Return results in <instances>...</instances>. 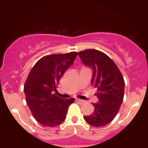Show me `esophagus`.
<instances>
[{"instance_id":"esophagus-1","label":"esophagus","mask_w":148,"mask_h":148,"mask_svg":"<svg viewBox=\"0 0 148 148\" xmlns=\"http://www.w3.org/2000/svg\"><path fill=\"white\" fill-rule=\"evenodd\" d=\"M76 101H78V102H79V103H85V101H84V100L80 99H76Z\"/></svg>"}]
</instances>
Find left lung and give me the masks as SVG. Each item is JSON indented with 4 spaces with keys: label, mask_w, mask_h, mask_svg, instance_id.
I'll return each mask as SVG.
<instances>
[{
    "label": "left lung",
    "mask_w": 148,
    "mask_h": 148,
    "mask_svg": "<svg viewBox=\"0 0 148 148\" xmlns=\"http://www.w3.org/2000/svg\"><path fill=\"white\" fill-rule=\"evenodd\" d=\"M84 64L92 69L91 84L97 88L98 103H92L93 113L84 119L91 126L100 127L114 119L124 98L125 81L118 66L104 53L96 49L79 52Z\"/></svg>",
    "instance_id": "left-lung-1"
}]
</instances>
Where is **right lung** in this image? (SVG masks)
<instances>
[{"label":"right lung","mask_w":148,"mask_h":148,"mask_svg":"<svg viewBox=\"0 0 148 148\" xmlns=\"http://www.w3.org/2000/svg\"><path fill=\"white\" fill-rule=\"evenodd\" d=\"M77 52L53 54L40 58L28 74L24 84L26 103L32 115L45 127H54L64 121L74 98L57 96L60 78L73 64Z\"/></svg>","instance_id":"right-lung-1"}]
</instances>
